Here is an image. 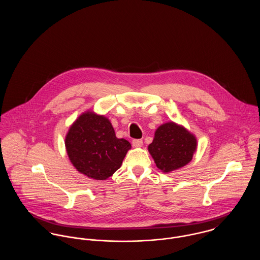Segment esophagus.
Segmentation results:
<instances>
[{
  "label": "esophagus",
  "mask_w": 260,
  "mask_h": 260,
  "mask_svg": "<svg viewBox=\"0 0 260 260\" xmlns=\"http://www.w3.org/2000/svg\"><path fill=\"white\" fill-rule=\"evenodd\" d=\"M132 145H133L135 148H140V147H142V145H143V141L140 140V139H135V140L132 141Z\"/></svg>",
  "instance_id": "34e87169"
}]
</instances>
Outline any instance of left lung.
I'll use <instances>...</instances> for the list:
<instances>
[{"instance_id":"left-lung-1","label":"left lung","mask_w":260,"mask_h":260,"mask_svg":"<svg viewBox=\"0 0 260 260\" xmlns=\"http://www.w3.org/2000/svg\"><path fill=\"white\" fill-rule=\"evenodd\" d=\"M197 149L196 136L175 122L160 125L149 144L148 151L156 166L164 173L186 166Z\"/></svg>"}]
</instances>
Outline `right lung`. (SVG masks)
I'll return each instance as SVG.
<instances>
[{
	"label": "right lung",
	"mask_w": 260,
	"mask_h": 260,
	"mask_svg": "<svg viewBox=\"0 0 260 260\" xmlns=\"http://www.w3.org/2000/svg\"><path fill=\"white\" fill-rule=\"evenodd\" d=\"M65 147L77 171L94 180H106L121 167L131 144L116 137L107 117L88 110L69 127Z\"/></svg>",
	"instance_id": "1"
}]
</instances>
